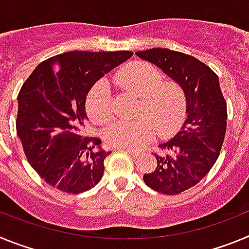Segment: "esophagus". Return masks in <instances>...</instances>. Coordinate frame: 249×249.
Here are the masks:
<instances>
[{
	"label": "esophagus",
	"mask_w": 249,
	"mask_h": 249,
	"mask_svg": "<svg viewBox=\"0 0 249 249\" xmlns=\"http://www.w3.org/2000/svg\"><path fill=\"white\" fill-rule=\"evenodd\" d=\"M124 151H126L127 153H128L129 156H132V157H133V158H137L138 156L141 155L140 152H137V151H133V149H124Z\"/></svg>",
	"instance_id": "1"
}]
</instances>
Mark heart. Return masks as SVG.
Here are the masks:
<instances>
[{
    "mask_svg": "<svg viewBox=\"0 0 249 249\" xmlns=\"http://www.w3.org/2000/svg\"><path fill=\"white\" fill-rule=\"evenodd\" d=\"M121 89L141 97L136 121H117L103 132L105 142L116 148L138 149L156 135H173L187 116V94L176 82H163V73L151 63L135 61L116 74ZM86 112L91 121L105 124L113 116L111 92L106 81H98L86 97Z\"/></svg>",
    "mask_w": 249,
    "mask_h": 249,
    "instance_id": "b5f03b06",
    "label": "heart"
}]
</instances>
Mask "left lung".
Segmentation results:
<instances>
[{
	"label": "left lung",
	"instance_id": "8db88e82",
	"mask_svg": "<svg viewBox=\"0 0 249 249\" xmlns=\"http://www.w3.org/2000/svg\"><path fill=\"white\" fill-rule=\"evenodd\" d=\"M136 54L160 67L187 94L184 124L172 140L160 144L162 153H153L157 167L143 176L152 190L178 195L198 183L218 158L227 128V103L218 76L196 57L168 48Z\"/></svg>",
	"mask_w": 249,
	"mask_h": 249
}]
</instances>
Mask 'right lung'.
I'll return each mask as SVG.
<instances>
[{
	"instance_id": "right-lung-1",
	"label": "right lung",
	"mask_w": 249,
	"mask_h": 249,
	"mask_svg": "<svg viewBox=\"0 0 249 249\" xmlns=\"http://www.w3.org/2000/svg\"><path fill=\"white\" fill-rule=\"evenodd\" d=\"M131 51H72L39 63L18 93L16 128L30 164L50 186L66 193L91 190L103 176L111 152L86 137V97Z\"/></svg>"
}]
</instances>
